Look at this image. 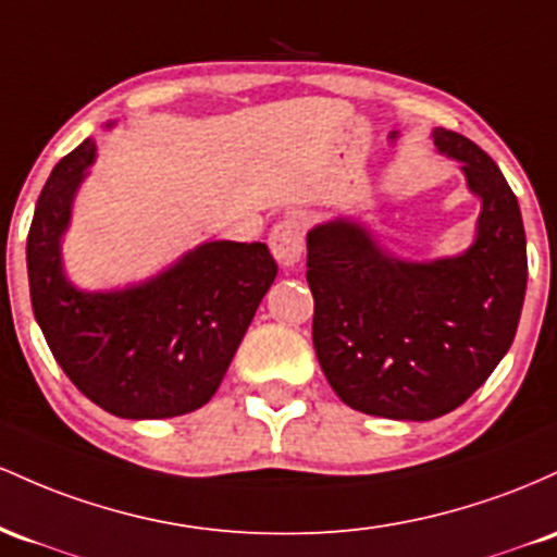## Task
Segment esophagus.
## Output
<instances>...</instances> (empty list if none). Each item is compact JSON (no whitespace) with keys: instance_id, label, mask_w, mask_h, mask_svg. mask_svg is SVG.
I'll return each instance as SVG.
<instances>
[{"instance_id":"esophagus-1","label":"esophagus","mask_w":557,"mask_h":557,"mask_svg":"<svg viewBox=\"0 0 557 557\" xmlns=\"http://www.w3.org/2000/svg\"><path fill=\"white\" fill-rule=\"evenodd\" d=\"M271 245L273 258H276L284 268L297 265L302 260V249H305V223L302 218L297 215H286L273 226L271 231Z\"/></svg>"}]
</instances>
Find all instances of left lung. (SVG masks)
<instances>
[{
	"label": "left lung",
	"instance_id": "1",
	"mask_svg": "<svg viewBox=\"0 0 557 557\" xmlns=\"http://www.w3.org/2000/svg\"><path fill=\"white\" fill-rule=\"evenodd\" d=\"M434 144L463 162L481 197L468 252L405 262L349 221L308 234L312 347L331 389L368 416L431 421L463 405L513 345L521 318L529 265L518 199L479 144L445 128Z\"/></svg>",
	"mask_w": 557,
	"mask_h": 557
}]
</instances>
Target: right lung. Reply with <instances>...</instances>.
<instances>
[{"label": "right lung", "mask_w": 557, "mask_h": 557, "mask_svg": "<svg viewBox=\"0 0 557 557\" xmlns=\"http://www.w3.org/2000/svg\"><path fill=\"white\" fill-rule=\"evenodd\" d=\"M91 139L54 165L28 231L30 305L65 376L121 418H173L202 408L278 265L260 242H210L162 276L86 295L62 276L60 236L94 162Z\"/></svg>", "instance_id": "right-lung-1"}]
</instances>
